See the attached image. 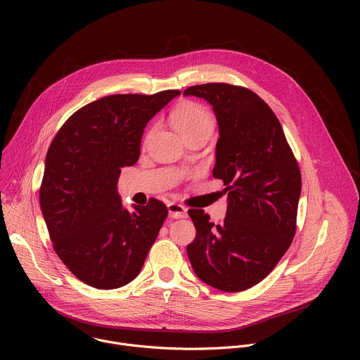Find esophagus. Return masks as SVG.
Returning <instances> with one entry per match:
<instances>
[{"label": "esophagus", "instance_id": "obj_1", "mask_svg": "<svg viewBox=\"0 0 360 360\" xmlns=\"http://www.w3.org/2000/svg\"><path fill=\"white\" fill-rule=\"evenodd\" d=\"M168 212L171 218L179 219V218H186L188 217V210L181 203L176 202H169L168 203Z\"/></svg>", "mask_w": 360, "mask_h": 360}]
</instances>
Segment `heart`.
Instances as JSON below:
<instances>
[{
  "instance_id": "b5f03b06",
  "label": "heart",
  "mask_w": 360,
  "mask_h": 360,
  "mask_svg": "<svg viewBox=\"0 0 360 360\" xmlns=\"http://www.w3.org/2000/svg\"><path fill=\"white\" fill-rule=\"evenodd\" d=\"M172 125L185 138L195 134L210 135L214 128L211 112L198 102H182L171 114Z\"/></svg>"
}]
</instances>
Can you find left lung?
Segmentation results:
<instances>
[{"mask_svg":"<svg viewBox=\"0 0 360 360\" xmlns=\"http://www.w3.org/2000/svg\"><path fill=\"white\" fill-rule=\"evenodd\" d=\"M208 101L219 125L214 178L228 193L225 219L215 225L189 210L196 236L186 246L196 276L224 292L246 290L265 279L296 232L302 189L299 165L282 125L253 91L224 82L184 91Z\"/></svg>","mask_w":360,"mask_h":360,"instance_id":"1","label":"left lung"}]
</instances>
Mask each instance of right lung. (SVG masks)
<instances>
[{
  "mask_svg": "<svg viewBox=\"0 0 360 360\" xmlns=\"http://www.w3.org/2000/svg\"><path fill=\"white\" fill-rule=\"evenodd\" d=\"M181 91L117 94L74 112L51 142L39 205L58 258L84 283L117 289L134 281L168 215L165 203L128 211L121 168L139 158L148 121Z\"/></svg>",
  "mask_w": 360,
  "mask_h": 360,
  "instance_id": "add662e5",
  "label": "right lung"
}]
</instances>
